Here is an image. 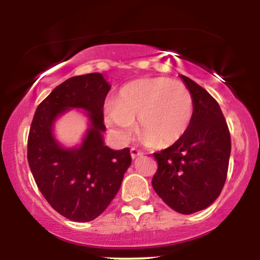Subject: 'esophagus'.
Returning <instances> with one entry per match:
<instances>
[{"mask_svg": "<svg viewBox=\"0 0 260 260\" xmlns=\"http://www.w3.org/2000/svg\"><path fill=\"white\" fill-rule=\"evenodd\" d=\"M131 155H132V159H137L138 156H142L143 151L138 150L137 148H131Z\"/></svg>", "mask_w": 260, "mask_h": 260, "instance_id": "esophagus-1", "label": "esophagus"}]
</instances>
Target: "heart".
Returning <instances> with one entry per match:
<instances>
[{
	"label": "heart",
	"mask_w": 260,
	"mask_h": 260,
	"mask_svg": "<svg viewBox=\"0 0 260 260\" xmlns=\"http://www.w3.org/2000/svg\"><path fill=\"white\" fill-rule=\"evenodd\" d=\"M193 117V98L183 83L144 78L122 86L115 105L106 110V123L120 140L129 138L133 122L145 143L166 148L180 140Z\"/></svg>",
	"instance_id": "b5f03b06"
}]
</instances>
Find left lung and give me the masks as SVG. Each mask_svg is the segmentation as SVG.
I'll use <instances>...</instances> for the list:
<instances>
[{"instance_id":"8db88e82","label":"left lung","mask_w":260,"mask_h":260,"mask_svg":"<svg viewBox=\"0 0 260 260\" xmlns=\"http://www.w3.org/2000/svg\"><path fill=\"white\" fill-rule=\"evenodd\" d=\"M193 98L187 132L171 147L154 153L157 161L153 188L177 213H197L213 204L228 177L231 137L217 101L192 79L182 76Z\"/></svg>"}]
</instances>
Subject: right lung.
Instances as JSON below:
<instances>
[{
	"instance_id": "obj_1",
	"label": "right lung",
	"mask_w": 260,
	"mask_h": 260,
	"mask_svg": "<svg viewBox=\"0 0 260 260\" xmlns=\"http://www.w3.org/2000/svg\"><path fill=\"white\" fill-rule=\"evenodd\" d=\"M111 85L103 74L76 76L39 104L28 137V162L39 190L62 216L77 222L96 219L117 194L132 162L129 149L104 144V101ZM70 108L88 112L91 126L78 148L61 147L52 134L55 118Z\"/></svg>"
}]
</instances>
